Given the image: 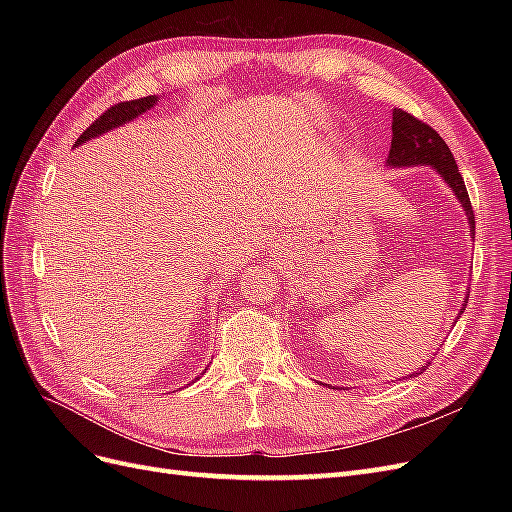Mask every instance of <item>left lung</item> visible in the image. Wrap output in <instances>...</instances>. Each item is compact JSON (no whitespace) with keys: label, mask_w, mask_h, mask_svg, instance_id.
I'll return each instance as SVG.
<instances>
[{"label":"left lung","mask_w":512,"mask_h":512,"mask_svg":"<svg viewBox=\"0 0 512 512\" xmlns=\"http://www.w3.org/2000/svg\"><path fill=\"white\" fill-rule=\"evenodd\" d=\"M393 138H391V151L389 158H386V166L389 168H412V166H429L433 173L440 175L442 181L451 188L453 196L459 200L461 209L466 211V220L470 226V237L474 239V211L470 205V196L466 190V183H463V177L459 175L457 162L453 158L451 149L442 141L440 134L433 130L427 123L418 121L416 117H412L410 113L401 111V108H393ZM468 297L463 299V307H466ZM461 307V309H463ZM463 312L457 314L455 322L461 318ZM453 322V324H455ZM451 324V327H453ZM442 346V344H440ZM429 363H425L423 367H418L416 371L408 376L401 378H412L423 374L425 367Z\"/></svg>","instance_id":"left-lung-1"}]
</instances>
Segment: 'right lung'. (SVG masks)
Listing matches in <instances>:
<instances>
[{
	"label": "right lung",
	"mask_w": 512,
	"mask_h": 512,
	"mask_svg": "<svg viewBox=\"0 0 512 512\" xmlns=\"http://www.w3.org/2000/svg\"><path fill=\"white\" fill-rule=\"evenodd\" d=\"M160 102L158 96H147V98H138V100H130V102H119L115 106L108 108L106 113H102L91 126L81 134L79 141H76V147L83 145L85 141H91V138H98L106 132H111L119 126H126V123L134 121L138 115H143L147 111H151L153 106ZM205 374V371H203Z\"/></svg>",
	"instance_id": "right-lung-1"
}]
</instances>
